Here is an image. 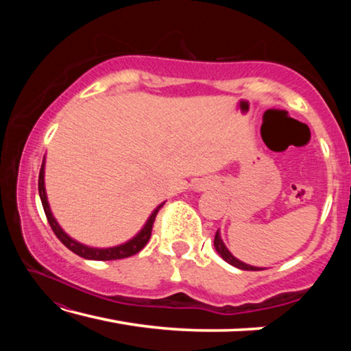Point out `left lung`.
Masks as SVG:
<instances>
[{"label":"left lung","mask_w":351,"mask_h":351,"mask_svg":"<svg viewBox=\"0 0 351 351\" xmlns=\"http://www.w3.org/2000/svg\"><path fill=\"white\" fill-rule=\"evenodd\" d=\"M213 245H215V249L218 251V254L221 255V257H223L226 261H228L229 265L235 266V268L243 269V271H261V268H255V266L246 265V263H243V261H240L239 258H235L234 255L228 251V247L224 246V243H223V240H221V237H219V230H217V234H215V240H213Z\"/></svg>","instance_id":"obj_1"}]
</instances>
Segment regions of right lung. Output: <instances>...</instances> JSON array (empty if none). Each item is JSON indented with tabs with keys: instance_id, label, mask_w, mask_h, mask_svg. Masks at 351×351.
Listing matches in <instances>:
<instances>
[{
	"instance_id": "right-lung-1",
	"label": "right lung",
	"mask_w": 351,
	"mask_h": 351,
	"mask_svg": "<svg viewBox=\"0 0 351 351\" xmlns=\"http://www.w3.org/2000/svg\"><path fill=\"white\" fill-rule=\"evenodd\" d=\"M38 193H40L41 204H43V209H45L47 221H49L51 229L54 230L57 239L60 240L63 245L69 249V251H73L74 254L80 255V257L88 258V260H119V258L132 257V255L138 254L141 249L147 245L148 240H150L154 218H156L159 209H161V207L164 206V203H162V204H159L156 209H154V212L152 213L150 218H148L147 224L144 226V229H142L133 240H130V241L125 243V245H121V246H116V247L96 249V247H88L85 245H80V243H77L75 240L71 239V237H68L66 234L63 232L60 226H58V223L56 221V218L52 217L49 204H47L46 192H45V161H43V164H41L40 175H38Z\"/></svg>"
}]
</instances>
